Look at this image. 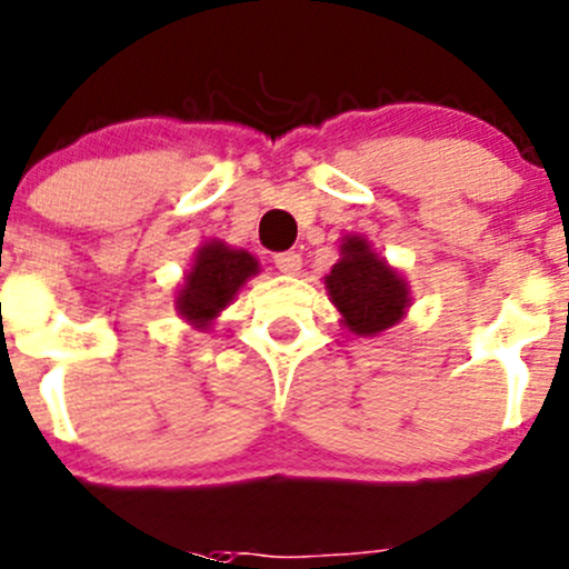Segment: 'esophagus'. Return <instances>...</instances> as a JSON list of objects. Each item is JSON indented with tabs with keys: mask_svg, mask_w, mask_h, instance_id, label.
I'll list each match as a JSON object with an SVG mask.
<instances>
[{
	"mask_svg": "<svg viewBox=\"0 0 569 569\" xmlns=\"http://www.w3.org/2000/svg\"><path fill=\"white\" fill-rule=\"evenodd\" d=\"M274 267L283 274H297L302 269L300 252H278V256H274Z\"/></svg>",
	"mask_w": 569,
	"mask_h": 569,
	"instance_id": "34e87169",
	"label": "esophagus"
}]
</instances>
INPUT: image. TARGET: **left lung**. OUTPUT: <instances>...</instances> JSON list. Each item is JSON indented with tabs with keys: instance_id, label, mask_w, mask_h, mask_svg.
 Masks as SVG:
<instances>
[{
	"instance_id": "1",
	"label": "left lung",
	"mask_w": 569,
	"mask_h": 569,
	"mask_svg": "<svg viewBox=\"0 0 569 569\" xmlns=\"http://www.w3.org/2000/svg\"><path fill=\"white\" fill-rule=\"evenodd\" d=\"M338 256L325 274V289L341 313V325L360 338H375L399 325L412 306L405 274L360 233H347Z\"/></svg>"
}]
</instances>
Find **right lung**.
<instances>
[{
    "label": "right lung",
    "instance_id": "obj_1",
    "mask_svg": "<svg viewBox=\"0 0 569 569\" xmlns=\"http://www.w3.org/2000/svg\"><path fill=\"white\" fill-rule=\"evenodd\" d=\"M258 272L261 263L252 252L231 248L222 239H206L178 283L173 300L178 317L194 330H209L211 321L231 306L239 289Z\"/></svg>",
    "mask_w": 569,
    "mask_h": 569
}]
</instances>
